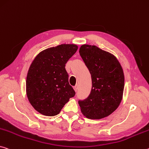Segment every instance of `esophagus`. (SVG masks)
<instances>
[{"instance_id": "obj_1", "label": "esophagus", "mask_w": 149, "mask_h": 149, "mask_svg": "<svg viewBox=\"0 0 149 149\" xmlns=\"http://www.w3.org/2000/svg\"><path fill=\"white\" fill-rule=\"evenodd\" d=\"M74 90H75V91H77V90H78V89H79V86H78V85H75V86L74 87Z\"/></svg>"}]
</instances>
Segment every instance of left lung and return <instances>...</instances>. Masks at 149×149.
I'll return each instance as SVG.
<instances>
[{
  "mask_svg": "<svg viewBox=\"0 0 149 149\" xmlns=\"http://www.w3.org/2000/svg\"><path fill=\"white\" fill-rule=\"evenodd\" d=\"M79 54L92 81L89 95L78 101L81 113L92 119L107 117L122 100L125 77L121 65L115 56L96 46L82 45Z\"/></svg>",
  "mask_w": 149,
  "mask_h": 149,
  "instance_id": "obj_1",
  "label": "left lung"
}]
</instances>
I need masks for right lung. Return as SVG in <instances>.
<instances>
[{
    "mask_svg": "<svg viewBox=\"0 0 149 149\" xmlns=\"http://www.w3.org/2000/svg\"><path fill=\"white\" fill-rule=\"evenodd\" d=\"M75 44L44 49L33 60L26 77V94L32 107L46 116L60 113L75 92L68 81L65 63L76 52Z\"/></svg>",
    "mask_w": 149,
    "mask_h": 149,
    "instance_id": "right-lung-1",
    "label": "right lung"
}]
</instances>
